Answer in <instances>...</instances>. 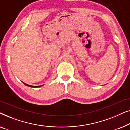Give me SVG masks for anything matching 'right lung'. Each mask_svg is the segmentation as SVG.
Returning <instances> with one entry per match:
<instances>
[{
    "mask_svg": "<svg viewBox=\"0 0 130 130\" xmlns=\"http://www.w3.org/2000/svg\"><path fill=\"white\" fill-rule=\"evenodd\" d=\"M23 83H24V82H23ZM24 84L25 85H26V86H29V87H31V88H38V87H40V86H43V85H41V86H31V85H28V84H26V83H24Z\"/></svg>",
    "mask_w": 130,
    "mask_h": 130,
    "instance_id": "obj_1",
    "label": "right lung"
}]
</instances>
